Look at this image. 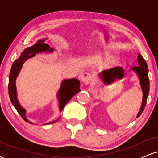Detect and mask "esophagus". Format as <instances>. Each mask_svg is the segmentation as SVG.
I'll list each match as a JSON object with an SVG mask.
<instances>
[{"label": "esophagus", "mask_w": 158, "mask_h": 158, "mask_svg": "<svg viewBox=\"0 0 158 158\" xmlns=\"http://www.w3.org/2000/svg\"><path fill=\"white\" fill-rule=\"evenodd\" d=\"M92 79V75L89 73H84L81 74V80L85 83V85H88Z\"/></svg>", "instance_id": "34e87169"}]
</instances>
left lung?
Here are the masks:
<instances>
[{"instance_id": "8db88e82", "label": "left lung", "mask_w": 158, "mask_h": 158, "mask_svg": "<svg viewBox=\"0 0 158 158\" xmlns=\"http://www.w3.org/2000/svg\"><path fill=\"white\" fill-rule=\"evenodd\" d=\"M137 63L138 66L131 68V70H134L138 76L139 79V84H140L141 88L143 90V100L142 105H141L140 109H139L138 114H137V118L143 113L146 106L147 97L149 93V79H148V70L147 64L146 61L143 59V56L140 54L137 56ZM99 77L104 81L106 84L116 80V79H122L124 77V70L121 67H116V68L108 69V70H104L99 74Z\"/></svg>"}]
</instances>
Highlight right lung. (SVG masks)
<instances>
[{
    "instance_id": "right-lung-1",
    "label": "right lung",
    "mask_w": 158,
    "mask_h": 158,
    "mask_svg": "<svg viewBox=\"0 0 158 158\" xmlns=\"http://www.w3.org/2000/svg\"><path fill=\"white\" fill-rule=\"evenodd\" d=\"M47 39H43L37 41V43L33 45V46L30 47L25 49L21 54L20 57L18 59L14 61L13 64L11 68L10 76H9V96H10V100L13 106L19 112V114L21 116V117L24 119L26 122L30 123H32L30 121H29L26 117V110L21 107V105L18 100L17 98V90H16L15 86V80L19 75L20 70L22 68L23 63L26 61L28 59L34 57L36 54L39 52H51L53 51V49L50 48L48 44H45L44 41ZM80 87V82L77 79H64L61 82V87L58 91L57 98L59 99V111H61L65 106V105L68 103L70 99L73 97L75 94H77L78 92L80 91L79 89ZM57 120V119H56ZM56 120L51 121L46 124H52L54 123Z\"/></svg>"
}]
</instances>
